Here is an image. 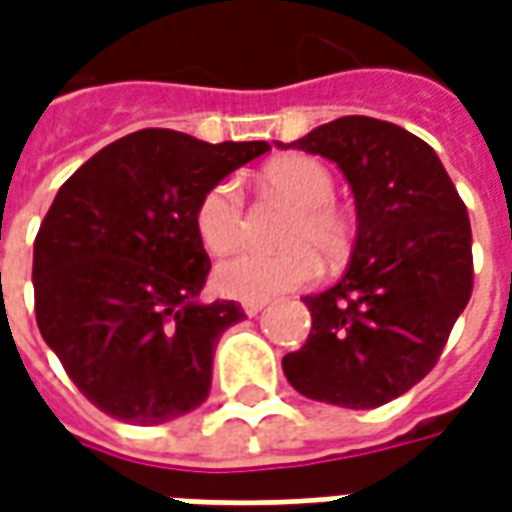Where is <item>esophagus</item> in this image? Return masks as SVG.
I'll use <instances>...</instances> for the list:
<instances>
[{
	"label": "esophagus",
	"mask_w": 512,
	"mask_h": 512,
	"mask_svg": "<svg viewBox=\"0 0 512 512\" xmlns=\"http://www.w3.org/2000/svg\"><path fill=\"white\" fill-rule=\"evenodd\" d=\"M266 304H268V301H246L244 312H246V315H257V312L263 310Z\"/></svg>",
	"instance_id": "obj_1"
}]
</instances>
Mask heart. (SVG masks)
<instances>
[{
	"mask_svg": "<svg viewBox=\"0 0 512 512\" xmlns=\"http://www.w3.org/2000/svg\"><path fill=\"white\" fill-rule=\"evenodd\" d=\"M268 189L296 205L285 230V252H238L213 274L216 288L238 301H266L288 290L312 285L326 257L340 263L351 255L356 224L334 200L332 169L312 156H285L263 172ZM194 230L211 255L233 252L244 238V191L235 180H216L194 208Z\"/></svg>",
	"mask_w": 512,
	"mask_h": 512,
	"instance_id": "1",
	"label": "heart"
}]
</instances>
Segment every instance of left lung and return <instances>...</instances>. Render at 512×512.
<instances>
[{"mask_svg":"<svg viewBox=\"0 0 512 512\" xmlns=\"http://www.w3.org/2000/svg\"><path fill=\"white\" fill-rule=\"evenodd\" d=\"M290 145L343 169L359 227L345 277L304 296L310 337L282 370L310 400L384 406L436 367L469 304V213L433 147L395 123L337 117Z\"/></svg>","mask_w":512,"mask_h":512,"instance_id":"1","label":"left lung"}]
</instances>
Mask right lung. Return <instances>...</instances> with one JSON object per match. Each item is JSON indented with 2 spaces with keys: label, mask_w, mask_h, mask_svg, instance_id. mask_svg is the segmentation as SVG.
Listing matches in <instances>:
<instances>
[{
  "label": "right lung",
  "mask_w": 512,
  "mask_h": 512,
  "mask_svg": "<svg viewBox=\"0 0 512 512\" xmlns=\"http://www.w3.org/2000/svg\"><path fill=\"white\" fill-rule=\"evenodd\" d=\"M266 150L145 128L98 150L57 191L35 235V318L104 414L161 425L208 397L213 348L244 310L197 301L211 260L194 208L208 186Z\"/></svg>",
  "instance_id": "right-lung-1"
}]
</instances>
